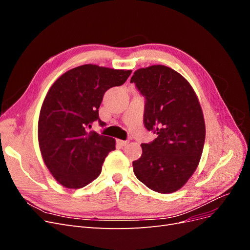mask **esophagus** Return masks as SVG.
Instances as JSON below:
<instances>
[{"label": "esophagus", "mask_w": 250, "mask_h": 250, "mask_svg": "<svg viewBox=\"0 0 250 250\" xmlns=\"http://www.w3.org/2000/svg\"><path fill=\"white\" fill-rule=\"evenodd\" d=\"M117 144L119 146H121V147H124V146H126V145H128V144H129V141H122V140H118L117 141Z\"/></svg>", "instance_id": "1"}]
</instances>
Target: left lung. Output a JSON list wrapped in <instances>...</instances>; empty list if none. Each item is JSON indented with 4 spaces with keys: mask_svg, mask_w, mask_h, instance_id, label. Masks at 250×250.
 I'll return each mask as SVG.
<instances>
[{
    "mask_svg": "<svg viewBox=\"0 0 250 250\" xmlns=\"http://www.w3.org/2000/svg\"><path fill=\"white\" fill-rule=\"evenodd\" d=\"M130 82L145 98L144 125L157 134L142 144L133 172L151 190L173 193L192 176L202 154L206 124L197 96L180 74L165 65L135 71Z\"/></svg>",
    "mask_w": 250,
    "mask_h": 250,
    "instance_id": "1",
    "label": "left lung"
}]
</instances>
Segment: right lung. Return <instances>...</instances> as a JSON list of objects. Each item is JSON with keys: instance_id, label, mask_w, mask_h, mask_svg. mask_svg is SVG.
Segmentation results:
<instances>
[{"instance_id": "1", "label": "right lung", "mask_w": 250, "mask_h": 250, "mask_svg": "<svg viewBox=\"0 0 250 250\" xmlns=\"http://www.w3.org/2000/svg\"><path fill=\"white\" fill-rule=\"evenodd\" d=\"M130 74L84 64L64 73L49 89L40 113L39 143L44 164L60 185L79 188L100 175L116 141L88 128L95 121L105 126L99 119L103 96L124 84Z\"/></svg>"}]
</instances>
